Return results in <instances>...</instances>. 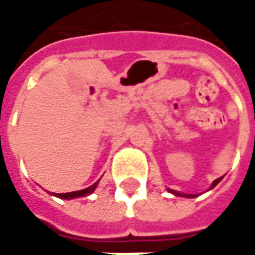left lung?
Wrapping results in <instances>:
<instances>
[{
    "mask_svg": "<svg viewBox=\"0 0 255 255\" xmlns=\"http://www.w3.org/2000/svg\"><path fill=\"white\" fill-rule=\"evenodd\" d=\"M221 179H223V177H219V179H216V180L213 181V184H211L210 189H213L214 186H217V184L220 183ZM169 191H170V193H173L174 196H181V197H196V194H184V193H180V191H174V190H171V189H169Z\"/></svg>",
    "mask_w": 255,
    "mask_h": 255,
    "instance_id": "obj_1",
    "label": "left lung"
}]
</instances>
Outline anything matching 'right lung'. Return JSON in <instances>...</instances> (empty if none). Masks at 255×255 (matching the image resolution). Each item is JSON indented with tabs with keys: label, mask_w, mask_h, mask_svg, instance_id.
<instances>
[{
	"label": "right lung",
	"mask_w": 255,
	"mask_h": 255,
	"mask_svg": "<svg viewBox=\"0 0 255 255\" xmlns=\"http://www.w3.org/2000/svg\"><path fill=\"white\" fill-rule=\"evenodd\" d=\"M98 183H99V181L93 183L91 187L84 189V190L71 191V193H52V194L56 196V197H59V199H66V200H69V199H75V197H84V196H89V194H92L93 191H95V189L98 187Z\"/></svg>",
	"instance_id": "obj_1"
}]
</instances>
